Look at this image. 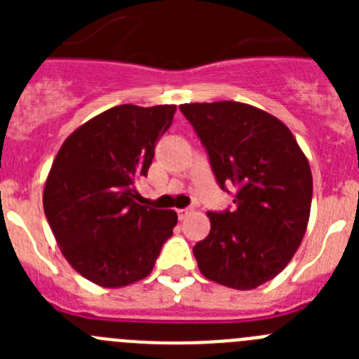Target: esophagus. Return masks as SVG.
Instances as JSON below:
<instances>
[{"label": "esophagus", "mask_w": 359, "mask_h": 359, "mask_svg": "<svg viewBox=\"0 0 359 359\" xmlns=\"http://www.w3.org/2000/svg\"><path fill=\"white\" fill-rule=\"evenodd\" d=\"M190 212H192V208H177V217L185 219Z\"/></svg>", "instance_id": "34e87169"}]
</instances>
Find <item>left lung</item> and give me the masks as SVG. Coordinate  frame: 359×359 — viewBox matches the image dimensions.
<instances>
[{
    "label": "left lung",
    "instance_id": "8db88e82",
    "mask_svg": "<svg viewBox=\"0 0 359 359\" xmlns=\"http://www.w3.org/2000/svg\"><path fill=\"white\" fill-rule=\"evenodd\" d=\"M208 154L215 182L233 190V208L208 212L210 233L194 246L210 280L253 290L277 277L298 250L309 221L313 176L294 136L248 104L180 106Z\"/></svg>",
    "mask_w": 359,
    "mask_h": 359
}]
</instances>
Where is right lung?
<instances>
[{
	"label": "right lung",
	"instance_id": "add662e5",
	"mask_svg": "<svg viewBox=\"0 0 359 359\" xmlns=\"http://www.w3.org/2000/svg\"><path fill=\"white\" fill-rule=\"evenodd\" d=\"M174 113L169 104L111 107L73 131L53 160L44 214L66 261L98 286L147 277L172 236L176 212L142 205L135 182L147 176Z\"/></svg>",
	"mask_w": 359,
	"mask_h": 359
}]
</instances>
